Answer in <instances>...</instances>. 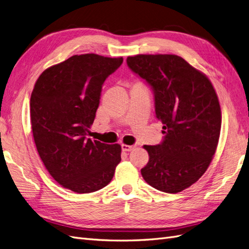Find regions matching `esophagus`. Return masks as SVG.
I'll return each mask as SVG.
<instances>
[{"label":"esophagus","mask_w":249,"mask_h":249,"mask_svg":"<svg viewBox=\"0 0 249 249\" xmlns=\"http://www.w3.org/2000/svg\"><path fill=\"white\" fill-rule=\"evenodd\" d=\"M134 148L133 145H126V144H122V149L123 152H130V150H132Z\"/></svg>","instance_id":"34e87169"}]
</instances>
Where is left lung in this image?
<instances>
[{"label": "left lung", "mask_w": 249, "mask_h": 249, "mask_svg": "<svg viewBox=\"0 0 249 249\" xmlns=\"http://www.w3.org/2000/svg\"><path fill=\"white\" fill-rule=\"evenodd\" d=\"M126 64L152 88L164 130L160 144L143 146L149 160L141 175L159 191H183L206 172L216 152L221 111L215 89L177 55H137Z\"/></svg>", "instance_id": "8db88e82"}]
</instances>
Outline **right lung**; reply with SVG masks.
Instances as JSON below:
<instances>
[{
    "instance_id": "1",
    "label": "right lung",
    "mask_w": 249,
    "mask_h": 249,
    "mask_svg": "<svg viewBox=\"0 0 249 249\" xmlns=\"http://www.w3.org/2000/svg\"><path fill=\"white\" fill-rule=\"evenodd\" d=\"M124 61L96 54L74 55L36 81L30 100L37 152L57 183L77 193L107 186L122 160L119 144L88 138L104 82Z\"/></svg>"
}]
</instances>
